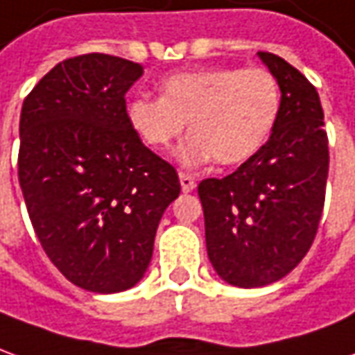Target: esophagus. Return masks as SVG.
Wrapping results in <instances>:
<instances>
[{"instance_id": "1", "label": "esophagus", "mask_w": 355, "mask_h": 355, "mask_svg": "<svg viewBox=\"0 0 355 355\" xmlns=\"http://www.w3.org/2000/svg\"><path fill=\"white\" fill-rule=\"evenodd\" d=\"M178 177H180V187H182V192H192V190L196 188V180H194L192 175H188V173H180Z\"/></svg>"}]
</instances>
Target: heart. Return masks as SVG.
Returning <instances> with one entry per match:
<instances>
[{"label":"heart","instance_id":"1","mask_svg":"<svg viewBox=\"0 0 355 355\" xmlns=\"http://www.w3.org/2000/svg\"><path fill=\"white\" fill-rule=\"evenodd\" d=\"M279 101L278 79L264 67H204L168 76L161 96H134L126 116L151 149H168L188 122L192 136L178 151L184 163L237 165L268 139Z\"/></svg>","mask_w":355,"mask_h":355}]
</instances>
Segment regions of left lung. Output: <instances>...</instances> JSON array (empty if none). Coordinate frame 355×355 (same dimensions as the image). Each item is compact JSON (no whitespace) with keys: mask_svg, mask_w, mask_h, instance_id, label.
Instances as JSON below:
<instances>
[{"mask_svg":"<svg viewBox=\"0 0 355 355\" xmlns=\"http://www.w3.org/2000/svg\"><path fill=\"white\" fill-rule=\"evenodd\" d=\"M259 56L282 91L272 136L235 173L198 184L209 262L239 288L274 284L303 260L319 229L329 177L317 89L284 58Z\"/></svg>","mask_w":355,"mask_h":355,"instance_id":"obj_1","label":"left lung"}]
</instances>
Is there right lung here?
Wrapping results in <instances>:
<instances>
[{
    "mask_svg": "<svg viewBox=\"0 0 355 355\" xmlns=\"http://www.w3.org/2000/svg\"><path fill=\"white\" fill-rule=\"evenodd\" d=\"M141 73L118 56L67 58L21 110L19 184L36 237L71 284L95 293L141 279L180 194L175 167L128 124L124 95Z\"/></svg>",
    "mask_w": 355,
    "mask_h": 355,
    "instance_id": "right-lung-1",
    "label": "right lung"
}]
</instances>
